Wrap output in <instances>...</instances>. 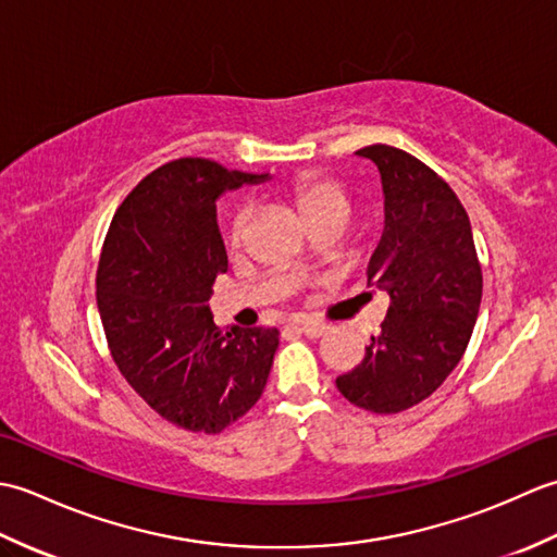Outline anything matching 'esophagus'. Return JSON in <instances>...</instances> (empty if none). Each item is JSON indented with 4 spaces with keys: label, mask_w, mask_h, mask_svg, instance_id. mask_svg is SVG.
Instances as JSON below:
<instances>
[{
    "label": "esophagus",
    "mask_w": 557,
    "mask_h": 557,
    "mask_svg": "<svg viewBox=\"0 0 557 557\" xmlns=\"http://www.w3.org/2000/svg\"><path fill=\"white\" fill-rule=\"evenodd\" d=\"M297 327H299V333H304L306 337H321L327 333V325L321 321H301V323H297Z\"/></svg>",
    "instance_id": "esophagus-1"
}]
</instances>
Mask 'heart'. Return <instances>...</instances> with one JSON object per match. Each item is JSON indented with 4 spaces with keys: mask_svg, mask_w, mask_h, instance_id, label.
Listing matches in <instances>:
<instances>
[{
    "mask_svg": "<svg viewBox=\"0 0 557 557\" xmlns=\"http://www.w3.org/2000/svg\"><path fill=\"white\" fill-rule=\"evenodd\" d=\"M289 198L306 224H311L321 218H330V215H339L345 220L349 215L347 191L337 182L327 180V176H318V174L297 176L289 186ZM246 232H248V210L239 208L227 222V230H224V239H227L230 251H239L244 246Z\"/></svg>",
    "mask_w": 557,
    "mask_h": 557,
    "instance_id": "heart-1",
    "label": "heart"
}]
</instances>
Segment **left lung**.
Listing matches in <instances>:
<instances>
[{"label": "left lung", "instance_id": "8db88e82", "mask_svg": "<svg viewBox=\"0 0 557 557\" xmlns=\"http://www.w3.org/2000/svg\"><path fill=\"white\" fill-rule=\"evenodd\" d=\"M385 196V227L369 260V285L389 294L381 335L337 377L351 405L397 413L431 397L474 333L483 277L465 206L431 168L393 146H366Z\"/></svg>", "mask_w": 557, "mask_h": 557}]
</instances>
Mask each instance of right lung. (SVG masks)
<instances>
[{
  "label": "right lung",
  "instance_id": "obj_1",
  "mask_svg": "<svg viewBox=\"0 0 557 557\" xmlns=\"http://www.w3.org/2000/svg\"><path fill=\"white\" fill-rule=\"evenodd\" d=\"M268 174L182 158L150 172L114 212L98 311L116 369L162 419L220 433L263 395L275 327H218L208 299L227 272L215 200Z\"/></svg>",
  "mask_w": 557,
  "mask_h": 557
}]
</instances>
